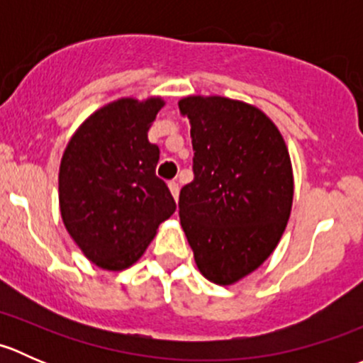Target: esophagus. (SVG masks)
Returning <instances> with one entry per match:
<instances>
[{"mask_svg": "<svg viewBox=\"0 0 363 363\" xmlns=\"http://www.w3.org/2000/svg\"><path fill=\"white\" fill-rule=\"evenodd\" d=\"M168 188H170V193H172V196H174V200L177 202L179 200V184L175 181H170L168 182Z\"/></svg>", "mask_w": 363, "mask_h": 363, "instance_id": "34e87169", "label": "esophagus"}]
</instances>
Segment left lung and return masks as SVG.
I'll return each mask as SVG.
<instances>
[{
    "mask_svg": "<svg viewBox=\"0 0 363 363\" xmlns=\"http://www.w3.org/2000/svg\"><path fill=\"white\" fill-rule=\"evenodd\" d=\"M179 111L195 151V179L179 196L181 226L205 279L230 286L255 272L286 230L290 152L270 117L246 101L191 94Z\"/></svg>",
    "mask_w": 363,
    "mask_h": 363,
    "instance_id": "1",
    "label": "left lung"
}]
</instances>
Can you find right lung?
Returning <instances> with one entry per match:
<instances>
[{"label":"right lung","instance_id":"add662e5","mask_svg":"<svg viewBox=\"0 0 363 363\" xmlns=\"http://www.w3.org/2000/svg\"><path fill=\"white\" fill-rule=\"evenodd\" d=\"M163 107L161 96L111 101L77 128L61 158L63 225L104 270L137 263L175 212L167 184L156 177L160 149L147 138Z\"/></svg>","mask_w":363,"mask_h":363}]
</instances>
